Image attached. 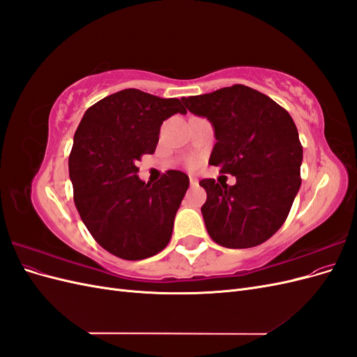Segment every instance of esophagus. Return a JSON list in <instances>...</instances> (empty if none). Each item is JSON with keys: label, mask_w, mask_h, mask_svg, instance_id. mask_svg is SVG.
<instances>
[{"label": "esophagus", "mask_w": 357, "mask_h": 357, "mask_svg": "<svg viewBox=\"0 0 357 357\" xmlns=\"http://www.w3.org/2000/svg\"><path fill=\"white\" fill-rule=\"evenodd\" d=\"M189 181H190L192 186H197L198 185V178L195 176H192V174L189 176Z\"/></svg>", "instance_id": "1"}]
</instances>
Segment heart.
I'll return each mask as SVG.
<instances>
[{"label": "heart", "mask_w": 357, "mask_h": 357, "mask_svg": "<svg viewBox=\"0 0 357 357\" xmlns=\"http://www.w3.org/2000/svg\"><path fill=\"white\" fill-rule=\"evenodd\" d=\"M189 165L193 168V167H197V165H198V162H197L195 159H192V160H189Z\"/></svg>", "instance_id": "1"}]
</instances>
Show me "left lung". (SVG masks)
Listing matches in <instances>:
<instances>
[{"label":"left lung","instance_id":"8db88e82","mask_svg":"<svg viewBox=\"0 0 357 357\" xmlns=\"http://www.w3.org/2000/svg\"><path fill=\"white\" fill-rule=\"evenodd\" d=\"M181 101L214 128L210 165L236 178L234 186L199 181L207 192L201 211L211 240L228 248L265 243L282 228L301 188L302 146L294 119L244 84Z\"/></svg>","mask_w":357,"mask_h":357}]
</instances>
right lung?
Returning <instances> with one entry per match:
<instances>
[{
    "label": "right lung",
    "instance_id": "add662e5",
    "mask_svg": "<svg viewBox=\"0 0 357 357\" xmlns=\"http://www.w3.org/2000/svg\"><path fill=\"white\" fill-rule=\"evenodd\" d=\"M176 113H186L177 98L123 89L89 107L74 134L68 169L75 208L95 241L126 261L164 250L189 188L177 169L153 185L137 176V162L155 152L162 122Z\"/></svg>",
    "mask_w": 357,
    "mask_h": 357
}]
</instances>
